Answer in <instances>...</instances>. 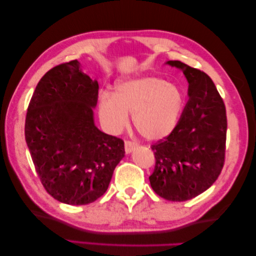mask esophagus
Instances as JSON below:
<instances>
[{
	"label": "esophagus",
	"instance_id": "34e87169",
	"mask_svg": "<svg viewBox=\"0 0 256 256\" xmlns=\"http://www.w3.org/2000/svg\"><path fill=\"white\" fill-rule=\"evenodd\" d=\"M135 148H136V144L134 143V142H132V140H126L124 142V150H126V153H127V154L132 153Z\"/></svg>",
	"mask_w": 256,
	"mask_h": 256
}]
</instances>
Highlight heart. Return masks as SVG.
Here are the masks:
<instances>
[{
  "label": "heart",
  "mask_w": 256,
  "mask_h": 256,
  "mask_svg": "<svg viewBox=\"0 0 256 256\" xmlns=\"http://www.w3.org/2000/svg\"><path fill=\"white\" fill-rule=\"evenodd\" d=\"M184 95L177 86L156 76L120 82L114 94L104 93L98 102L100 119L108 132H118L132 114L137 132L146 140L166 137L177 126Z\"/></svg>",
  "instance_id": "b5f03b06"
}]
</instances>
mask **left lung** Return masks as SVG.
<instances>
[{
	"mask_svg": "<svg viewBox=\"0 0 256 256\" xmlns=\"http://www.w3.org/2000/svg\"><path fill=\"white\" fill-rule=\"evenodd\" d=\"M166 64L180 69L188 82L190 100L174 132L150 146L156 166L150 176L162 198L182 202L202 194L224 168L227 116L212 79L182 61Z\"/></svg>",
	"mask_w": 256,
	"mask_h": 256,
	"instance_id": "left-lung-1",
	"label": "left lung"
}]
</instances>
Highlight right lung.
Returning a JSON list of instances; mask_svg holds the SVG:
<instances>
[{"label": "right lung", "instance_id": "1", "mask_svg": "<svg viewBox=\"0 0 256 256\" xmlns=\"http://www.w3.org/2000/svg\"><path fill=\"white\" fill-rule=\"evenodd\" d=\"M98 82L72 60L46 72L29 102L24 137L42 185L58 202L93 203L124 156L121 138L94 124Z\"/></svg>", "mask_w": 256, "mask_h": 256}]
</instances>
